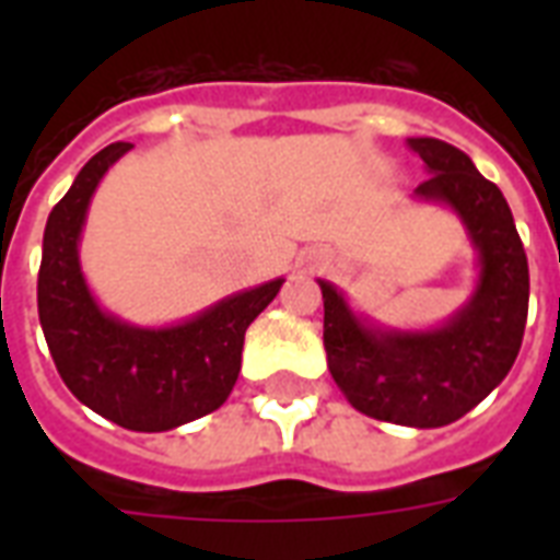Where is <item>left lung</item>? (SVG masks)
I'll use <instances>...</instances> for the list:
<instances>
[{
  "instance_id": "8db88e82",
  "label": "left lung",
  "mask_w": 560,
  "mask_h": 560,
  "mask_svg": "<svg viewBox=\"0 0 560 560\" xmlns=\"http://www.w3.org/2000/svg\"><path fill=\"white\" fill-rule=\"evenodd\" d=\"M430 177L416 197L451 206L479 255V281L465 307L430 331H395L360 319L328 281V369L354 409L404 427H444L477 407L517 360L529 314V264L503 191L442 139H407Z\"/></svg>"
}]
</instances>
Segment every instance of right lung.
Returning <instances> with one entry per match:
<instances>
[{
  "label": "right lung",
  "instance_id": "right-lung-1",
  "mask_svg": "<svg viewBox=\"0 0 560 560\" xmlns=\"http://www.w3.org/2000/svg\"><path fill=\"white\" fill-rule=\"evenodd\" d=\"M133 144L98 151L48 214L37 311L57 372L81 404L136 433H162L202 418L229 398L244 334L284 279L226 296L168 328H139L101 311L81 272L78 244L101 177Z\"/></svg>",
  "mask_w": 560,
  "mask_h": 560
}]
</instances>
